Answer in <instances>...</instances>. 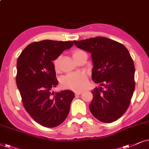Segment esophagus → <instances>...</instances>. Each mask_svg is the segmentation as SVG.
Here are the masks:
<instances>
[{
    "label": "esophagus",
    "mask_w": 149,
    "mask_h": 149,
    "mask_svg": "<svg viewBox=\"0 0 149 149\" xmlns=\"http://www.w3.org/2000/svg\"><path fill=\"white\" fill-rule=\"evenodd\" d=\"M81 94H82V92H78L75 93V95H76V96H78V95H80Z\"/></svg>",
    "instance_id": "34e87169"
}]
</instances>
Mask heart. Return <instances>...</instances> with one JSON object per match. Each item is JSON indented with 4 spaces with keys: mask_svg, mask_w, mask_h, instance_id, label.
<instances>
[{
    "mask_svg": "<svg viewBox=\"0 0 149 149\" xmlns=\"http://www.w3.org/2000/svg\"><path fill=\"white\" fill-rule=\"evenodd\" d=\"M82 52L83 51L80 49H76L73 51V58H76L77 55ZM59 63H60V57H57L52 61L53 67L56 71L59 70ZM61 84L63 88L70 89L75 92H79L84 90L88 84V78L86 73L84 72L68 73L61 78Z\"/></svg>",
    "mask_w": 149,
    "mask_h": 149,
    "instance_id": "obj_1",
    "label": "heart"
}]
</instances>
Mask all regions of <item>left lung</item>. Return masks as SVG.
<instances>
[{
	"instance_id": "left-lung-1",
	"label": "left lung",
	"mask_w": 149,
	"mask_h": 149,
	"mask_svg": "<svg viewBox=\"0 0 149 149\" xmlns=\"http://www.w3.org/2000/svg\"><path fill=\"white\" fill-rule=\"evenodd\" d=\"M74 43L91 53L93 80L105 87L91 92V112L103 123L115 121L127 110L135 89V66L128 49L122 43L103 37Z\"/></svg>"
}]
</instances>
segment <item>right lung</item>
I'll list each match as a JSON object with an SVG mask.
<instances>
[{"label": "right lung", "instance_id": "right-lung-1", "mask_svg": "<svg viewBox=\"0 0 149 149\" xmlns=\"http://www.w3.org/2000/svg\"><path fill=\"white\" fill-rule=\"evenodd\" d=\"M73 45V41H35L27 45L17 58L16 84L24 107L45 127H54L66 119L75 97L69 90L51 92L58 83L52 61Z\"/></svg>", "mask_w": 149, "mask_h": 149}]
</instances>
